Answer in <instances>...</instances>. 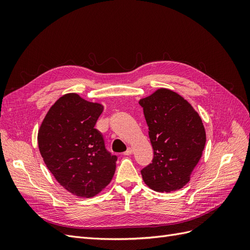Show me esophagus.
<instances>
[{
	"mask_svg": "<svg viewBox=\"0 0 250 250\" xmlns=\"http://www.w3.org/2000/svg\"><path fill=\"white\" fill-rule=\"evenodd\" d=\"M132 152H133V149L132 148H128L125 152H124V155H130V154H132Z\"/></svg>",
	"mask_w": 250,
	"mask_h": 250,
	"instance_id": "34e87169",
	"label": "esophagus"
}]
</instances>
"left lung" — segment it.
Segmentation results:
<instances>
[{"mask_svg":"<svg viewBox=\"0 0 250 250\" xmlns=\"http://www.w3.org/2000/svg\"><path fill=\"white\" fill-rule=\"evenodd\" d=\"M153 148V160L142 169L145 184L156 192L184 188L206 146V130L192 105L177 93L160 88L140 100Z\"/></svg>","mask_w":250,"mask_h":250,"instance_id":"8db88e82","label":"left lung"}]
</instances>
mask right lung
Returning a JSON list of instances; mask_svg holds the SVG:
<instances>
[{
  "mask_svg": "<svg viewBox=\"0 0 250 250\" xmlns=\"http://www.w3.org/2000/svg\"><path fill=\"white\" fill-rule=\"evenodd\" d=\"M103 105L66 94L52 105L37 135L40 152L53 176L70 193L89 198L106 187L117 155L105 148L95 125Z\"/></svg>",
  "mask_w": 250,
  "mask_h": 250,
  "instance_id": "right-lung-1",
  "label": "right lung"
}]
</instances>
